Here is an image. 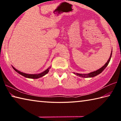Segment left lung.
I'll use <instances>...</instances> for the list:
<instances>
[{
	"mask_svg": "<svg viewBox=\"0 0 121 121\" xmlns=\"http://www.w3.org/2000/svg\"><path fill=\"white\" fill-rule=\"evenodd\" d=\"M112 55V51L111 52V53H110V57H109V59L108 60L107 62L105 63V65H104V66H102L101 68L98 69L97 70L94 71H93V72L90 73H85V74H82V73H73L75 75H76L77 76H79V77H84V78H90V77H95V76H97L98 75H99L100 73H102V71H104V69L106 68V67L107 66L108 63H109V62L110 59H111Z\"/></svg>",
	"mask_w": 121,
	"mask_h": 121,
	"instance_id": "8db88e82",
	"label": "left lung"
}]
</instances>
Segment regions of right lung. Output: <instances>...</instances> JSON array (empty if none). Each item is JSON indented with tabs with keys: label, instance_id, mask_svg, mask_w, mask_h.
Listing matches in <instances>:
<instances>
[{
	"label": "right lung",
	"instance_id": "add662e5",
	"mask_svg": "<svg viewBox=\"0 0 121 121\" xmlns=\"http://www.w3.org/2000/svg\"><path fill=\"white\" fill-rule=\"evenodd\" d=\"M13 67V68L15 70L16 72L17 73H19V74L21 75L22 76H23L25 77L26 78H32V79H37L39 78H40L43 76H44V75H45L46 74H47L48 73L49 71V69H50L51 67H49L48 68L46 69V70H45L43 72L39 73H37V74H29V73H22L21 71H20L19 70H17V69H16L14 67Z\"/></svg>",
	"mask_w": 121,
	"mask_h": 121
}]
</instances>
